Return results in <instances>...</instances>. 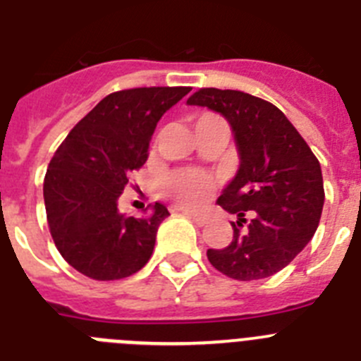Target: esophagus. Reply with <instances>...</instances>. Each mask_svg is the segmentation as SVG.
I'll return each instance as SVG.
<instances>
[{
    "label": "esophagus",
    "instance_id": "1",
    "mask_svg": "<svg viewBox=\"0 0 361 361\" xmlns=\"http://www.w3.org/2000/svg\"><path fill=\"white\" fill-rule=\"evenodd\" d=\"M188 216H190L197 226H206L209 222V216L206 213H197V212H188Z\"/></svg>",
    "mask_w": 361,
    "mask_h": 361
}]
</instances>
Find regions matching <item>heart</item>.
Masks as SVG:
<instances>
[{
	"label": "heart",
	"mask_w": 361,
	"mask_h": 361,
	"mask_svg": "<svg viewBox=\"0 0 361 361\" xmlns=\"http://www.w3.org/2000/svg\"><path fill=\"white\" fill-rule=\"evenodd\" d=\"M216 178L202 170H178L170 173L162 183V191L168 199L180 206L197 208L208 202L216 191Z\"/></svg>",
	"instance_id": "heart-1"
}]
</instances>
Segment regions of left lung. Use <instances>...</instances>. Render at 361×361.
Segmentation results:
<instances>
[{"label":"left lung","instance_id":"left-lung-1","mask_svg":"<svg viewBox=\"0 0 361 361\" xmlns=\"http://www.w3.org/2000/svg\"><path fill=\"white\" fill-rule=\"evenodd\" d=\"M188 104L228 119L240 168L219 206L237 215L233 240L208 250V260L229 279H267L288 266L311 240L324 208V178L314 153L282 111L238 90L200 88ZM245 214L252 219L247 221Z\"/></svg>","mask_w":361,"mask_h":361}]
</instances>
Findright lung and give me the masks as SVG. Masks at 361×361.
<instances>
[{
  "mask_svg": "<svg viewBox=\"0 0 361 361\" xmlns=\"http://www.w3.org/2000/svg\"><path fill=\"white\" fill-rule=\"evenodd\" d=\"M190 86L130 88L106 95L54 153L43 197L50 235L66 262L94 280H121L146 266L170 215L155 202L142 219L117 209L132 171L148 161L159 119Z\"/></svg>",
  "mask_w": 361,
  "mask_h": 361,
  "instance_id": "1",
  "label": "right lung"
}]
</instances>
